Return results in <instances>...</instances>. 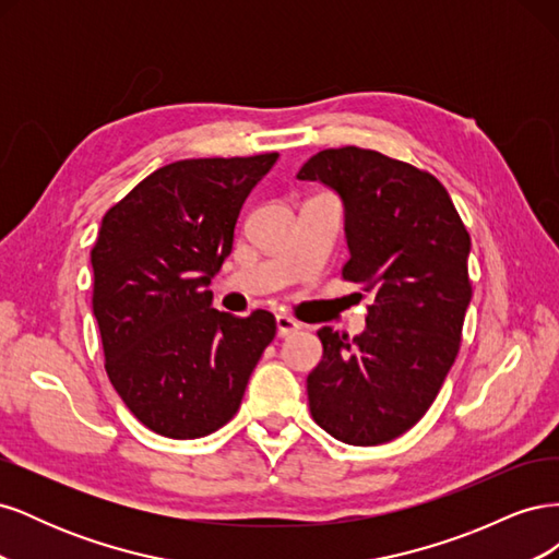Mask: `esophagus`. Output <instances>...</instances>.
Returning a JSON list of instances; mask_svg holds the SVG:
<instances>
[{
	"mask_svg": "<svg viewBox=\"0 0 559 559\" xmlns=\"http://www.w3.org/2000/svg\"><path fill=\"white\" fill-rule=\"evenodd\" d=\"M277 335L280 337H286V335H294V333H298L300 331V324L296 319H292V317H286V314H277Z\"/></svg>",
	"mask_w": 559,
	"mask_h": 559,
	"instance_id": "34e87169",
	"label": "esophagus"
}]
</instances>
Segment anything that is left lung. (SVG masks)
I'll return each mask as SVG.
<instances>
[{
	"label": "left lung",
	"instance_id": "left-lung-1",
	"mask_svg": "<svg viewBox=\"0 0 559 559\" xmlns=\"http://www.w3.org/2000/svg\"><path fill=\"white\" fill-rule=\"evenodd\" d=\"M296 177L343 200V277L376 296L364 333L317 331L310 413L343 443L394 441L429 411L460 352L471 238L441 181L378 151H319Z\"/></svg>",
	"mask_w": 559,
	"mask_h": 559
}]
</instances>
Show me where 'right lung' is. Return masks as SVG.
I'll list each match as a JSON object with an SVG mask.
<instances>
[{
	"label": "right lung",
	"mask_w": 559,
	"mask_h": 559,
	"mask_svg": "<svg viewBox=\"0 0 559 559\" xmlns=\"http://www.w3.org/2000/svg\"><path fill=\"white\" fill-rule=\"evenodd\" d=\"M280 154L189 158L151 173L105 214L91 251L107 376L144 427L200 438L238 413L275 317L212 308L247 195Z\"/></svg>",
	"instance_id": "right-lung-1"
}]
</instances>
